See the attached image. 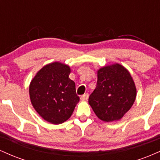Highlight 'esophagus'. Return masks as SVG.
<instances>
[{"label": "esophagus", "instance_id": "34e87169", "mask_svg": "<svg viewBox=\"0 0 160 160\" xmlns=\"http://www.w3.org/2000/svg\"><path fill=\"white\" fill-rule=\"evenodd\" d=\"M89 98V94L88 93H86V94L82 95L81 97H80V100L81 101H86Z\"/></svg>", "mask_w": 160, "mask_h": 160}]
</instances>
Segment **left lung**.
Here are the masks:
<instances>
[{"label": "left lung", "instance_id": "1", "mask_svg": "<svg viewBox=\"0 0 160 160\" xmlns=\"http://www.w3.org/2000/svg\"><path fill=\"white\" fill-rule=\"evenodd\" d=\"M97 74V85L89 95V104L100 120H120L136 98V87L131 74L120 64L104 66Z\"/></svg>", "mask_w": 160, "mask_h": 160}]
</instances>
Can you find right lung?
I'll return each instance as SVG.
<instances>
[{
	"instance_id": "add662e5",
	"label": "right lung",
	"mask_w": 160,
	"mask_h": 160,
	"mask_svg": "<svg viewBox=\"0 0 160 160\" xmlns=\"http://www.w3.org/2000/svg\"><path fill=\"white\" fill-rule=\"evenodd\" d=\"M70 73L68 65L58 62L48 64L37 73L29 86L33 107L43 120L52 124L68 120L80 101Z\"/></svg>"
}]
</instances>
